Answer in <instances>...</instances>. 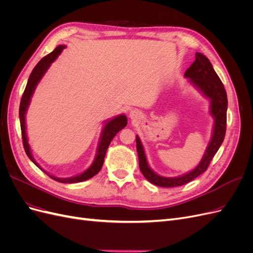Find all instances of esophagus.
<instances>
[{
	"label": "esophagus",
	"instance_id": "34e87169",
	"mask_svg": "<svg viewBox=\"0 0 253 253\" xmlns=\"http://www.w3.org/2000/svg\"><path fill=\"white\" fill-rule=\"evenodd\" d=\"M140 117H141V115H140L139 111L134 110V111H131V113H129V118H131L132 120H137V119H139Z\"/></svg>",
	"mask_w": 253,
	"mask_h": 253
}]
</instances>
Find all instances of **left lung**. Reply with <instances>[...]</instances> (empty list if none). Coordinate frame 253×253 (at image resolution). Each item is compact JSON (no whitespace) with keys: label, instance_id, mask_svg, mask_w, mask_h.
Instances as JSON below:
<instances>
[{"label":"left lung","instance_id":"left-lung-1","mask_svg":"<svg viewBox=\"0 0 253 253\" xmlns=\"http://www.w3.org/2000/svg\"><path fill=\"white\" fill-rule=\"evenodd\" d=\"M185 77L189 78V81L200 89L205 97L210 99V113L214 119L213 133L201 163L191 172L177 177H165L153 171L149 167L141 140L138 136H136V148L138 153L140 171L145 178L158 187L172 188L182 186L200 176L208 169L212 158L216 154L225 138L228 108L227 93L224 84L214 71L209 59L203 53L196 52L195 61L186 71Z\"/></svg>","mask_w":253,"mask_h":253}]
</instances>
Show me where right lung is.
<instances>
[{"mask_svg":"<svg viewBox=\"0 0 253 253\" xmlns=\"http://www.w3.org/2000/svg\"><path fill=\"white\" fill-rule=\"evenodd\" d=\"M64 48H65L64 45H59V46H57L50 53H48L47 56L42 58L39 61V63L35 66L32 74H30V76H29L25 90H24V93H23L21 103H20L19 116H20L23 145H24V150L26 152L27 156L29 157V159L32 160V162L41 170H43V169L37 164L35 158L33 157L32 151H30V147L28 144V139H27V135H26V126H25V115H26V112L28 109L30 99H32V96L34 95V91L37 87V84L40 82L44 74L46 73V71L48 70L50 64L58 58L61 51H62ZM126 125H127V118L126 115H119V116L105 122V126H104V127L102 129V133H101L100 141H99V144H98L95 160L86 171H84L83 173H81L79 175H76V176H73V177H67V178L56 177V176H52L43 170L44 173H46L49 177L52 178L53 180L62 182V183H76V182H80V181H84V180H87V179L91 178L93 176H95L99 171L101 170L103 162H104L105 153H106V150H108V148H109L111 141L113 140L114 137L116 136V134L120 131V129L124 128Z\"/></svg>","mask_w":253,"mask_h":253,"instance_id":"add662e5","label":"right lung"}]
</instances>
